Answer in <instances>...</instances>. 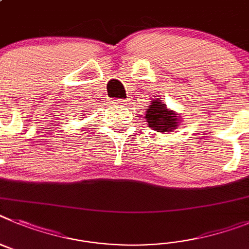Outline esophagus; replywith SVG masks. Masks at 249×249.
Instances as JSON below:
<instances>
[{
    "mask_svg": "<svg viewBox=\"0 0 249 249\" xmlns=\"http://www.w3.org/2000/svg\"><path fill=\"white\" fill-rule=\"evenodd\" d=\"M114 102H115V104H125V100L123 99H116L114 100Z\"/></svg>",
    "mask_w": 249,
    "mask_h": 249,
    "instance_id": "obj_1",
    "label": "esophagus"
}]
</instances>
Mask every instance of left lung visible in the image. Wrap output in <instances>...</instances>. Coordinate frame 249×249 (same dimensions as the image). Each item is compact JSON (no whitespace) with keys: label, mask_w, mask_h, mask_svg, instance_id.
I'll return each mask as SVG.
<instances>
[{"label":"left lung","mask_w":249,"mask_h":249,"mask_svg":"<svg viewBox=\"0 0 249 249\" xmlns=\"http://www.w3.org/2000/svg\"><path fill=\"white\" fill-rule=\"evenodd\" d=\"M146 120L149 126L159 133H169L178 126V119L175 116V113L167 110L166 105L161 103V100L152 102L146 109Z\"/></svg>","instance_id":"1"}]
</instances>
